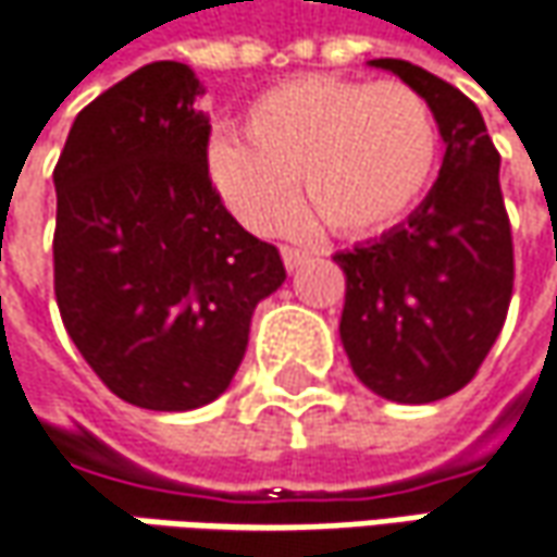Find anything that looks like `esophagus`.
<instances>
[{"label":"esophagus","instance_id":"esophagus-1","mask_svg":"<svg viewBox=\"0 0 557 557\" xmlns=\"http://www.w3.org/2000/svg\"><path fill=\"white\" fill-rule=\"evenodd\" d=\"M280 255H283V264H286V271H296L299 264H305V258H308V252H305V249H296V246H283V249H280Z\"/></svg>","mask_w":557,"mask_h":557}]
</instances>
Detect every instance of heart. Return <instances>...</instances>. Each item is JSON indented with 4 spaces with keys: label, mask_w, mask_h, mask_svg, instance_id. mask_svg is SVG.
I'll return each mask as SVG.
<instances>
[{
    "label": "heart",
    "mask_w": 557,
    "mask_h": 557,
    "mask_svg": "<svg viewBox=\"0 0 557 557\" xmlns=\"http://www.w3.org/2000/svg\"><path fill=\"white\" fill-rule=\"evenodd\" d=\"M436 161L440 124L418 89L333 74L264 89L246 111V136L214 134L206 152L208 177L246 227H283L299 177L305 208L343 236L401 221Z\"/></svg>",
    "instance_id": "1"
}]
</instances>
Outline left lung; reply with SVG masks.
Here are the masks:
<instances>
[{
    "label": "left lung",
    "mask_w": 557,
    "mask_h": 557,
    "mask_svg": "<svg viewBox=\"0 0 557 557\" xmlns=\"http://www.w3.org/2000/svg\"><path fill=\"white\" fill-rule=\"evenodd\" d=\"M371 64L430 102L446 156L405 224L333 255L346 274L339 339L371 393L423 405L468 386L502 333L515 289L511 221L502 158L471 99L411 61Z\"/></svg>",
    "instance_id": "1"
}]
</instances>
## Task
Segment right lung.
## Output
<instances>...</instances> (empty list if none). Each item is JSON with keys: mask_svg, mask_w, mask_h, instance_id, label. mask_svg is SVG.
<instances>
[{"mask_svg": "<svg viewBox=\"0 0 557 557\" xmlns=\"http://www.w3.org/2000/svg\"><path fill=\"white\" fill-rule=\"evenodd\" d=\"M202 84L152 61L92 99L52 171L55 302L86 364L149 411L214 401L249 346L255 305L286 280L208 177Z\"/></svg>", "mask_w": 557, "mask_h": 557, "instance_id": "right-lung-1", "label": "right lung"}]
</instances>
